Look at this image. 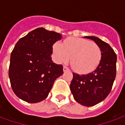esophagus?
<instances>
[{
	"label": "esophagus",
	"instance_id": "1",
	"mask_svg": "<svg viewBox=\"0 0 125 125\" xmlns=\"http://www.w3.org/2000/svg\"><path fill=\"white\" fill-rule=\"evenodd\" d=\"M63 72H67V71H69V68H67V67H65V66H63Z\"/></svg>",
	"mask_w": 125,
	"mask_h": 125
}]
</instances>
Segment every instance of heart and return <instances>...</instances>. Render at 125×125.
Masks as SVG:
<instances>
[{"label": "heart", "instance_id": "1", "mask_svg": "<svg viewBox=\"0 0 125 125\" xmlns=\"http://www.w3.org/2000/svg\"><path fill=\"white\" fill-rule=\"evenodd\" d=\"M53 52L58 63H66L72 58V68L79 73L94 70L102 57L101 49L96 43L81 38H69L63 45L57 42L53 46Z\"/></svg>", "mask_w": 125, "mask_h": 125}]
</instances>
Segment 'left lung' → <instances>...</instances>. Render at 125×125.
I'll list each match as a JSON object with an SVG mask.
<instances>
[{"instance_id":"left-lung-1","label":"left lung","mask_w":125,"mask_h":125,"mask_svg":"<svg viewBox=\"0 0 125 125\" xmlns=\"http://www.w3.org/2000/svg\"><path fill=\"white\" fill-rule=\"evenodd\" d=\"M84 38L94 41L100 47L102 57L96 70L87 74L73 73L70 90L76 102L85 106H92L107 97L116 77V55L109 44L94 36Z\"/></svg>"}]
</instances>
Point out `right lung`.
I'll return each mask as SVG.
<instances>
[{
    "mask_svg": "<svg viewBox=\"0 0 125 125\" xmlns=\"http://www.w3.org/2000/svg\"><path fill=\"white\" fill-rule=\"evenodd\" d=\"M62 36L39 27L21 38L10 55L9 76L17 96L29 103L45 99L63 66L52 60L53 45Z\"/></svg>",
    "mask_w": 125,
    "mask_h": 125,
    "instance_id": "add662e5",
    "label": "right lung"
}]
</instances>
